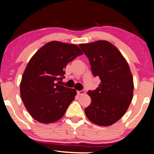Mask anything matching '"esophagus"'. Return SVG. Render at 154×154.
<instances>
[{
  "label": "esophagus",
  "instance_id": "1",
  "mask_svg": "<svg viewBox=\"0 0 154 154\" xmlns=\"http://www.w3.org/2000/svg\"><path fill=\"white\" fill-rule=\"evenodd\" d=\"M77 94H78V95H79V96L85 95V90H82V91H77Z\"/></svg>",
  "mask_w": 154,
  "mask_h": 154
}]
</instances>
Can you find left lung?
Returning <instances> with one entry per match:
<instances>
[{
    "mask_svg": "<svg viewBox=\"0 0 154 154\" xmlns=\"http://www.w3.org/2000/svg\"><path fill=\"white\" fill-rule=\"evenodd\" d=\"M79 47L89 58L93 75L101 80L98 87L87 92L91 102L85 114L94 124L110 126L124 116L132 100L134 82L130 67L120 51L107 41Z\"/></svg>",
    "mask_w": 154,
    "mask_h": 154,
    "instance_id": "8db88e82",
    "label": "left lung"
}]
</instances>
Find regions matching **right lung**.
Instances as JSON below:
<instances>
[{"label": "right lung", "mask_w": 154, "mask_h": 154, "mask_svg": "<svg viewBox=\"0 0 154 154\" xmlns=\"http://www.w3.org/2000/svg\"><path fill=\"white\" fill-rule=\"evenodd\" d=\"M82 54L75 44L53 41L38 49L29 61L22 77L20 95L36 121L48 124L64 116L77 91L59 82L65 77L67 63Z\"/></svg>", "instance_id": "obj_1"}]
</instances>
